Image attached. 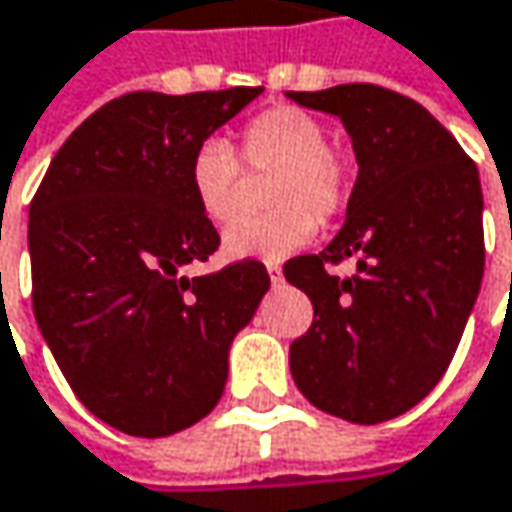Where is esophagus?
<instances>
[{"instance_id":"obj_1","label":"esophagus","mask_w":512,"mask_h":512,"mask_svg":"<svg viewBox=\"0 0 512 512\" xmlns=\"http://www.w3.org/2000/svg\"><path fill=\"white\" fill-rule=\"evenodd\" d=\"M266 272H269V281H272V284H281V278H284L281 263H266Z\"/></svg>"}]
</instances>
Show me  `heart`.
<instances>
[{"label": "heart", "mask_w": 512, "mask_h": 512, "mask_svg": "<svg viewBox=\"0 0 512 512\" xmlns=\"http://www.w3.org/2000/svg\"><path fill=\"white\" fill-rule=\"evenodd\" d=\"M269 169L275 175L266 202L275 210L228 228L225 255L281 260L313 240L316 219H334L349 205V161L328 143L325 125L293 105L266 108L249 119L240 128L237 155L222 140H205L187 163V181L202 216L213 225H228L246 205V172Z\"/></svg>", "instance_id": "1"}]
</instances>
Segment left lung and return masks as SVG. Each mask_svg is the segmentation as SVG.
<instances>
[{"label":"left lung","instance_id":"left-lung-1","mask_svg":"<svg viewBox=\"0 0 512 512\" xmlns=\"http://www.w3.org/2000/svg\"><path fill=\"white\" fill-rule=\"evenodd\" d=\"M343 119L357 158L340 234L284 263L313 302L290 372L319 410L354 425L407 413L437 387L484 278L478 166L419 102L378 84L287 93ZM354 256L358 272L331 265Z\"/></svg>","mask_w":512,"mask_h":512}]
</instances>
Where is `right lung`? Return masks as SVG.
<instances>
[{"label": "right lung", "instance_id": "right-lung-1", "mask_svg": "<svg viewBox=\"0 0 512 512\" xmlns=\"http://www.w3.org/2000/svg\"><path fill=\"white\" fill-rule=\"evenodd\" d=\"M260 93H125L72 131L31 199L34 319L78 401L122 434L155 440L205 419L269 290L260 260L181 275L219 249L187 163Z\"/></svg>", "mask_w": 512, "mask_h": 512}]
</instances>
